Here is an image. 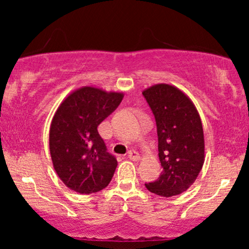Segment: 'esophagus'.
I'll list each match as a JSON object with an SVG mask.
<instances>
[{"label": "esophagus", "instance_id": "esophagus-1", "mask_svg": "<svg viewBox=\"0 0 249 249\" xmlns=\"http://www.w3.org/2000/svg\"><path fill=\"white\" fill-rule=\"evenodd\" d=\"M127 157L128 159H131V160L133 161H137V160H141V156H139V153L137 152V151H130V152L127 153Z\"/></svg>", "mask_w": 249, "mask_h": 249}]
</instances>
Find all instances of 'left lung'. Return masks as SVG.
<instances>
[{
    "label": "left lung",
    "instance_id": "1",
    "mask_svg": "<svg viewBox=\"0 0 249 249\" xmlns=\"http://www.w3.org/2000/svg\"><path fill=\"white\" fill-rule=\"evenodd\" d=\"M142 95L156 118L162 166L158 180L145 186L150 192L166 198L178 196L192 186L204 165L201 119L190 97L174 85H152L145 89Z\"/></svg>",
    "mask_w": 249,
    "mask_h": 249
}]
</instances>
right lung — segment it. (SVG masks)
I'll return each instance as SVG.
<instances>
[{"label": "right lung", "mask_w": 249, "mask_h": 249, "mask_svg": "<svg viewBox=\"0 0 249 249\" xmlns=\"http://www.w3.org/2000/svg\"><path fill=\"white\" fill-rule=\"evenodd\" d=\"M123 97V92L82 87L56 110L49 132L50 156L57 176L71 191L91 194L110 184L118 164L107 152L97 127Z\"/></svg>", "instance_id": "obj_1"}]
</instances>
